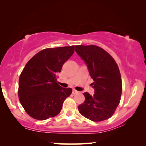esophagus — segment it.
Here are the masks:
<instances>
[{
  "label": "esophagus",
  "mask_w": 146,
  "mask_h": 146,
  "mask_svg": "<svg viewBox=\"0 0 146 146\" xmlns=\"http://www.w3.org/2000/svg\"><path fill=\"white\" fill-rule=\"evenodd\" d=\"M78 92L77 90H74V89H73V90H72L73 94H78Z\"/></svg>",
  "instance_id": "34e87169"
}]
</instances>
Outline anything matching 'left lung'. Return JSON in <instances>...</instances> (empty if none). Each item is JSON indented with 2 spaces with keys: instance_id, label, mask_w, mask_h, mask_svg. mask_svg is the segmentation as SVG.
<instances>
[{
  "instance_id": "1",
  "label": "left lung",
  "mask_w": 146,
  "mask_h": 146,
  "mask_svg": "<svg viewBox=\"0 0 146 146\" xmlns=\"http://www.w3.org/2000/svg\"><path fill=\"white\" fill-rule=\"evenodd\" d=\"M75 49L86 64L95 90L93 96L83 93L85 101L79 105V112L92 121L106 120L112 116L120 102L122 83L118 66L98 46L78 45Z\"/></svg>"
}]
</instances>
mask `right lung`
Segmentation results:
<instances>
[{
	"instance_id": "add662e5",
	"label": "right lung",
	"mask_w": 146,
	"mask_h": 146,
	"mask_svg": "<svg viewBox=\"0 0 146 146\" xmlns=\"http://www.w3.org/2000/svg\"><path fill=\"white\" fill-rule=\"evenodd\" d=\"M74 52V46L44 49L24 68L18 94L23 108L33 118L45 120L60 112L64 101L72 90L58 84L57 74Z\"/></svg>"
}]
</instances>
